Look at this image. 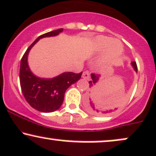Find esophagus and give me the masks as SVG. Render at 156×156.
Listing matches in <instances>:
<instances>
[{
    "label": "esophagus",
    "instance_id": "obj_1",
    "mask_svg": "<svg viewBox=\"0 0 156 156\" xmlns=\"http://www.w3.org/2000/svg\"><path fill=\"white\" fill-rule=\"evenodd\" d=\"M82 78H83V79L88 80L89 78H90V74H89L88 72H87V71L83 72V74H82Z\"/></svg>",
    "mask_w": 156,
    "mask_h": 156
}]
</instances>
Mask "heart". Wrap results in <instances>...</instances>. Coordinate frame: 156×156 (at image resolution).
Segmentation results:
<instances>
[{
    "instance_id": "1",
    "label": "heart",
    "mask_w": 156,
    "mask_h": 156,
    "mask_svg": "<svg viewBox=\"0 0 156 156\" xmlns=\"http://www.w3.org/2000/svg\"><path fill=\"white\" fill-rule=\"evenodd\" d=\"M93 50L97 54L104 51L98 61V66L101 69H107L117 64L124 52V47L119 41L99 35L93 41Z\"/></svg>"
}]
</instances>
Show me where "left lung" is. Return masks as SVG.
Segmentation results:
<instances>
[{
    "label": "left lung",
    "instance_id": "left-lung-1",
    "mask_svg": "<svg viewBox=\"0 0 156 156\" xmlns=\"http://www.w3.org/2000/svg\"><path fill=\"white\" fill-rule=\"evenodd\" d=\"M131 65L135 71L138 72V68H137L136 63L135 61L131 62ZM99 75L95 74H91L92 79L89 81L90 83V90L87 93L86 96V100H85V105L87 110L92 114L97 115H107L114 111L117 110L118 107H113V106L116 104H107L104 103L103 101L95 95L94 92V87L97 84L99 81ZM113 107H112V106ZM111 107L110 108V107Z\"/></svg>",
    "mask_w": 156,
    "mask_h": 156
}]
</instances>
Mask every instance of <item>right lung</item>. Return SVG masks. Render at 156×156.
Listing matches in <instances>:
<instances>
[{"instance_id": "obj_1", "label": "right lung", "mask_w": 156, "mask_h": 156, "mask_svg": "<svg viewBox=\"0 0 156 156\" xmlns=\"http://www.w3.org/2000/svg\"><path fill=\"white\" fill-rule=\"evenodd\" d=\"M63 29L47 32L39 36L27 49L20 61V83L22 92L29 104L42 112H52L62 105L66 90L81 78V73H63L52 78L37 77L32 73L28 64L30 51L40 39L54 37L63 32Z\"/></svg>"}]
</instances>
